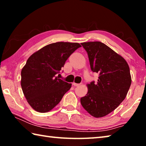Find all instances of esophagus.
Segmentation results:
<instances>
[{
  "label": "esophagus",
  "instance_id": "esophagus-1",
  "mask_svg": "<svg viewBox=\"0 0 146 146\" xmlns=\"http://www.w3.org/2000/svg\"><path fill=\"white\" fill-rule=\"evenodd\" d=\"M73 85L74 86H78L79 85H80V84H77V83L73 82Z\"/></svg>",
  "mask_w": 146,
  "mask_h": 146
}]
</instances>
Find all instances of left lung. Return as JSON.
<instances>
[{"label":"left lung","instance_id":"8db88e82","mask_svg":"<svg viewBox=\"0 0 146 146\" xmlns=\"http://www.w3.org/2000/svg\"><path fill=\"white\" fill-rule=\"evenodd\" d=\"M88 53L91 70L98 73L97 82L88 85V92L80 98L82 107L96 118L112 112L125 99L131 77L125 59L100 42L81 44Z\"/></svg>","mask_w":146,"mask_h":146}]
</instances>
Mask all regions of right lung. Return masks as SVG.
Here are the masks:
<instances>
[{
	"instance_id": "right-lung-1",
	"label": "right lung",
	"mask_w": 146,
	"mask_h": 146,
	"mask_svg": "<svg viewBox=\"0 0 146 146\" xmlns=\"http://www.w3.org/2000/svg\"><path fill=\"white\" fill-rule=\"evenodd\" d=\"M80 47L78 43L59 42L44 46L29 56L21 71V87L33 110L49 111L70 90L71 84L58 78L57 74Z\"/></svg>"
}]
</instances>
